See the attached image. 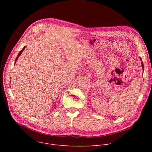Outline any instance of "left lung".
<instances>
[{"label":"left lung","instance_id":"8db88e82","mask_svg":"<svg viewBox=\"0 0 152 152\" xmlns=\"http://www.w3.org/2000/svg\"><path fill=\"white\" fill-rule=\"evenodd\" d=\"M140 59L141 60V58H140ZM142 61V60H141ZM141 66H142V70H143V71H144V65H143V62H141Z\"/></svg>","mask_w":152,"mask_h":152}]
</instances>
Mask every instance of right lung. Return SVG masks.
<instances>
[{
	"mask_svg": "<svg viewBox=\"0 0 152 152\" xmlns=\"http://www.w3.org/2000/svg\"><path fill=\"white\" fill-rule=\"evenodd\" d=\"M25 48H26V46H25V47H24V48L22 49V50H21V51L19 52V53L18 54V55H17V58H16V59H15V61H17V59L18 58V57H19V56L21 55V53H22V52L23 51V50L25 49Z\"/></svg>",
	"mask_w": 152,
	"mask_h": 152,
	"instance_id": "1",
	"label": "right lung"
}]
</instances>
